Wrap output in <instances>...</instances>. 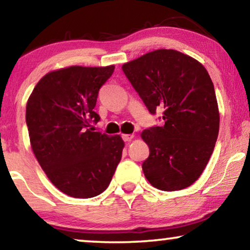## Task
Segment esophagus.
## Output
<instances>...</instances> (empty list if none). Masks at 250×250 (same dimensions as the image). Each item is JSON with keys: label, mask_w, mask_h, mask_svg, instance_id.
I'll return each instance as SVG.
<instances>
[{"label": "esophagus", "mask_w": 250, "mask_h": 250, "mask_svg": "<svg viewBox=\"0 0 250 250\" xmlns=\"http://www.w3.org/2000/svg\"><path fill=\"white\" fill-rule=\"evenodd\" d=\"M133 138H134V134H123V140L125 142H129Z\"/></svg>", "instance_id": "esophagus-1"}]
</instances>
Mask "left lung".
Segmentation results:
<instances>
[{
    "instance_id": "1",
    "label": "left lung",
    "mask_w": 250,
    "mask_h": 250,
    "mask_svg": "<svg viewBox=\"0 0 250 250\" xmlns=\"http://www.w3.org/2000/svg\"><path fill=\"white\" fill-rule=\"evenodd\" d=\"M151 114L164 110L165 124L145 129L149 146L142 164L152 187H190L207 166L220 128V111L209 74L199 61L172 49L146 53L122 66Z\"/></svg>"
}]
</instances>
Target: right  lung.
Listing matches in <instances>:
<instances>
[{
    "label": "right lung",
    "instance_id": "add662e5",
    "mask_svg": "<svg viewBox=\"0 0 250 250\" xmlns=\"http://www.w3.org/2000/svg\"><path fill=\"white\" fill-rule=\"evenodd\" d=\"M115 66H70L41 78L26 105L30 146L46 176L61 192L92 198L107 189L122 159L121 135L93 132L98 93Z\"/></svg>",
    "mask_w": 250,
    "mask_h": 250
}]
</instances>
